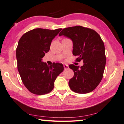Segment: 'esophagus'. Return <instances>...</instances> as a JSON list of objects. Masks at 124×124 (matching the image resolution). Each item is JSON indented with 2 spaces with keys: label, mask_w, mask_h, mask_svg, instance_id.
I'll list each match as a JSON object with an SVG mask.
<instances>
[{
  "label": "esophagus",
  "mask_w": 124,
  "mask_h": 124,
  "mask_svg": "<svg viewBox=\"0 0 124 124\" xmlns=\"http://www.w3.org/2000/svg\"><path fill=\"white\" fill-rule=\"evenodd\" d=\"M64 68L65 69H68V68H69V66H68V65H64Z\"/></svg>",
  "instance_id": "34e87169"
}]
</instances>
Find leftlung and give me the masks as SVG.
Segmentation results:
<instances>
[{"label": "left lung", "instance_id": "8db88e82", "mask_svg": "<svg viewBox=\"0 0 124 124\" xmlns=\"http://www.w3.org/2000/svg\"><path fill=\"white\" fill-rule=\"evenodd\" d=\"M70 39L73 43V54L77 62L83 60V65H69L74 71L69 85L74 92L84 94L93 91L101 82L106 58L105 45L99 34L89 28L77 26L62 29L59 36Z\"/></svg>", "mask_w": 124, "mask_h": 124}]
</instances>
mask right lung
Instances as JSON below:
<instances>
[{"mask_svg":"<svg viewBox=\"0 0 124 124\" xmlns=\"http://www.w3.org/2000/svg\"><path fill=\"white\" fill-rule=\"evenodd\" d=\"M61 30L36 28L23 34L19 39L16 49L18 70L23 84L32 93H50L56 77L64 70L62 63L48 65L41 62L49 52L52 40Z\"/></svg>","mask_w":124,"mask_h":124,"instance_id":"right-lung-1","label":"right lung"}]
</instances>
